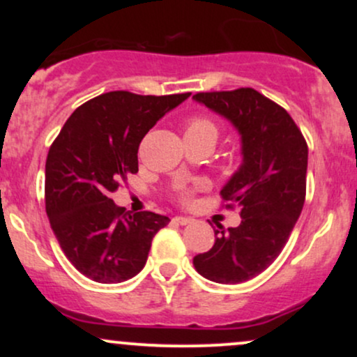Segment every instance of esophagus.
<instances>
[{
    "mask_svg": "<svg viewBox=\"0 0 357 357\" xmlns=\"http://www.w3.org/2000/svg\"><path fill=\"white\" fill-rule=\"evenodd\" d=\"M174 221L178 225H190L192 223V218H190V216H176Z\"/></svg>",
    "mask_w": 357,
    "mask_h": 357,
    "instance_id": "1",
    "label": "esophagus"
}]
</instances>
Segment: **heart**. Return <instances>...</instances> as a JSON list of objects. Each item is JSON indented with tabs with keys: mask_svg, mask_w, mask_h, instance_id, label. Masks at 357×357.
Wrapping results in <instances>:
<instances>
[{
	"mask_svg": "<svg viewBox=\"0 0 357 357\" xmlns=\"http://www.w3.org/2000/svg\"><path fill=\"white\" fill-rule=\"evenodd\" d=\"M184 134H192V136H210L216 141V137H218V126L208 117H192L188 121Z\"/></svg>",
	"mask_w": 357,
	"mask_h": 357,
	"instance_id": "obj_1",
	"label": "heart"
}]
</instances>
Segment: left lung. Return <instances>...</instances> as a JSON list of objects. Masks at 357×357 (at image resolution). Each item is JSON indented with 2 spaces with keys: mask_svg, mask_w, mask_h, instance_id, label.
Instances as JSON below:
<instances>
[{
  "mask_svg": "<svg viewBox=\"0 0 357 357\" xmlns=\"http://www.w3.org/2000/svg\"><path fill=\"white\" fill-rule=\"evenodd\" d=\"M192 99L227 119L241 142V165L221 188L223 199L240 208L241 223L228 230L218 225L215 245L192 264L216 284H241L272 265L301 216L307 142L289 112L253 89Z\"/></svg>",
  "mask_w": 357,
  "mask_h": 357,
  "instance_id": "1",
  "label": "left lung"
}]
</instances>
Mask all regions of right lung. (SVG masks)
Wrapping results in <instances>:
<instances>
[{
	"instance_id": "obj_1",
	"label": "right lung",
	"mask_w": 357,
	"mask_h": 357,
	"mask_svg": "<svg viewBox=\"0 0 357 357\" xmlns=\"http://www.w3.org/2000/svg\"><path fill=\"white\" fill-rule=\"evenodd\" d=\"M190 96L102 93L80 105L53 141L45 166L47 215L65 257L90 280L119 284L137 275L154 235L169 223L153 211H127L110 195L139 171L142 137Z\"/></svg>"
}]
</instances>
